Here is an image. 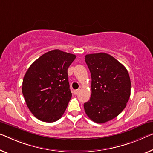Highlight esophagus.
Returning <instances> with one entry per match:
<instances>
[{
	"label": "esophagus",
	"mask_w": 153,
	"mask_h": 153,
	"mask_svg": "<svg viewBox=\"0 0 153 153\" xmlns=\"http://www.w3.org/2000/svg\"><path fill=\"white\" fill-rule=\"evenodd\" d=\"M79 91H80V90H75L73 91V94H75V95L78 94Z\"/></svg>",
	"instance_id": "1"
}]
</instances>
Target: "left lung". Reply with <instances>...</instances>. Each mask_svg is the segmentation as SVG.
<instances>
[{
    "instance_id": "left-lung-1",
    "label": "left lung",
    "mask_w": 153,
    "mask_h": 153,
    "mask_svg": "<svg viewBox=\"0 0 153 153\" xmlns=\"http://www.w3.org/2000/svg\"><path fill=\"white\" fill-rule=\"evenodd\" d=\"M91 76V94L84 103L87 116L96 123H105L118 116L131 95V80L126 68L109 54L85 56Z\"/></svg>"
}]
</instances>
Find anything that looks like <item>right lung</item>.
I'll return each instance as SVG.
<instances>
[{"label":"right lung","mask_w":153,"mask_h":153,"mask_svg":"<svg viewBox=\"0 0 153 153\" xmlns=\"http://www.w3.org/2000/svg\"><path fill=\"white\" fill-rule=\"evenodd\" d=\"M75 58L55 49L42 55L27 70L22 94L30 111L39 120L53 123L64 114L72 97L68 69Z\"/></svg>","instance_id":"add662e5"}]
</instances>
